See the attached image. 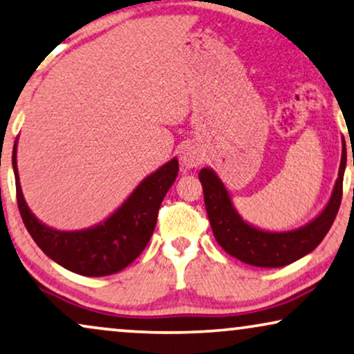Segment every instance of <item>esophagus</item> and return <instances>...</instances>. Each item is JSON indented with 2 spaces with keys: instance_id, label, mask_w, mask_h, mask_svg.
<instances>
[{
  "instance_id": "34e87169",
  "label": "esophagus",
  "mask_w": 354,
  "mask_h": 354,
  "mask_svg": "<svg viewBox=\"0 0 354 354\" xmlns=\"http://www.w3.org/2000/svg\"><path fill=\"white\" fill-rule=\"evenodd\" d=\"M204 157H205V152L204 149L201 147V144L189 140V142L183 145L180 158H181V163L185 165L186 168H197L202 162H204Z\"/></svg>"
}]
</instances>
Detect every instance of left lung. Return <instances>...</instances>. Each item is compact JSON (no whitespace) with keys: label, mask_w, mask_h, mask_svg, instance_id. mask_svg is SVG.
I'll list each match as a JSON object with an SVG mask.
<instances>
[{"label":"left lung","mask_w":354,"mask_h":354,"mask_svg":"<svg viewBox=\"0 0 354 354\" xmlns=\"http://www.w3.org/2000/svg\"><path fill=\"white\" fill-rule=\"evenodd\" d=\"M346 168V149L342 147V162L332 196L320 214L296 230L267 232L248 223L234 209L232 196L212 168H202L199 180L212 232L216 243L230 256L254 267H285L308 256L319 246L335 220L342 202L343 174Z\"/></svg>","instance_id":"8db88e82"}]
</instances>
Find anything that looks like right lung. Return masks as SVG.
Returning a JSON list of instances; mask_svg holds the SVG:
<instances>
[{"label":"right lung","mask_w":354,"mask_h":354,"mask_svg":"<svg viewBox=\"0 0 354 354\" xmlns=\"http://www.w3.org/2000/svg\"><path fill=\"white\" fill-rule=\"evenodd\" d=\"M17 205L27 232L51 261L86 277H105L122 270L139 257L157 225L165 194L178 176L174 157L150 173L106 220L86 230L61 232L41 223L24 199L17 171V139L12 149Z\"/></svg>","instance_id":"obj_1"}]
</instances>
